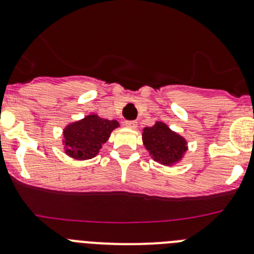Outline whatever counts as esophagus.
<instances>
[{"instance_id": "1", "label": "esophagus", "mask_w": 254, "mask_h": 254, "mask_svg": "<svg viewBox=\"0 0 254 254\" xmlns=\"http://www.w3.org/2000/svg\"><path fill=\"white\" fill-rule=\"evenodd\" d=\"M125 126L127 127V128L134 129V128H137V122H136V121H126Z\"/></svg>"}]
</instances>
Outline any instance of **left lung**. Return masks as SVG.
Listing matches in <instances>:
<instances>
[{
	"mask_svg": "<svg viewBox=\"0 0 254 254\" xmlns=\"http://www.w3.org/2000/svg\"><path fill=\"white\" fill-rule=\"evenodd\" d=\"M142 141L154 160L164 165L177 163L187 151L185 138L163 122H156L152 127L143 129Z\"/></svg>",
	"mask_w": 254,
	"mask_h": 254,
	"instance_id": "left-lung-1",
	"label": "left lung"
}]
</instances>
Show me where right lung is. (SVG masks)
Masks as SVG:
<instances>
[{
	"label": "right lung",
	"mask_w": 254,
	"mask_h": 254,
	"mask_svg": "<svg viewBox=\"0 0 254 254\" xmlns=\"http://www.w3.org/2000/svg\"><path fill=\"white\" fill-rule=\"evenodd\" d=\"M118 126L120 123L117 121L104 120L96 114L86 116L84 120L71 123L64 128V151L78 160L94 158Z\"/></svg>",
	"instance_id": "right-lung-1"
}]
</instances>
